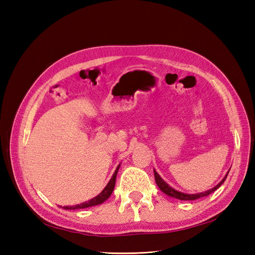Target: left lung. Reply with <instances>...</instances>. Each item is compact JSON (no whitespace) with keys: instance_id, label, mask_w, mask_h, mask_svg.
<instances>
[{"instance_id":"8db88e82","label":"left lung","mask_w":255,"mask_h":255,"mask_svg":"<svg viewBox=\"0 0 255 255\" xmlns=\"http://www.w3.org/2000/svg\"><path fill=\"white\" fill-rule=\"evenodd\" d=\"M230 171V170H229ZM229 173V172H228ZM228 173L225 175V177L223 178V180L220 181V183H218L217 185H216L215 187L208 189V191L206 192H203V193H198V194H186V193H182V192H178L176 191L175 188L171 187L169 184H167L166 182H164L163 180H162L161 176L158 174V173L155 172L154 170V178H155V183L156 185L159 186V188L161 189L162 192H163L164 194H166L167 196H171V197H174L176 199H180V200H195V199H198L200 197H204V196H208L209 194H211L213 192H215L216 189H217L218 187L221 186V184H224V182L226 181L227 176H228Z\"/></svg>"}]
</instances>
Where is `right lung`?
I'll return each instance as SVG.
<instances>
[{"label":"right lung","instance_id":"obj_1","mask_svg":"<svg viewBox=\"0 0 255 255\" xmlns=\"http://www.w3.org/2000/svg\"><path fill=\"white\" fill-rule=\"evenodd\" d=\"M119 166H121V164H119L116 167V170H115V172H114V174L110 180V182L107 183V185L105 186V188L103 189V191L99 195H97V196L88 200V202H85V203L75 205V206H64V207H62V208H64V209H83V208L92 207V206H96V205H100L102 203H104L105 200L108 199V197L111 196L113 191H114V187H115L116 176H117V172H118Z\"/></svg>","mask_w":255,"mask_h":255}]
</instances>
